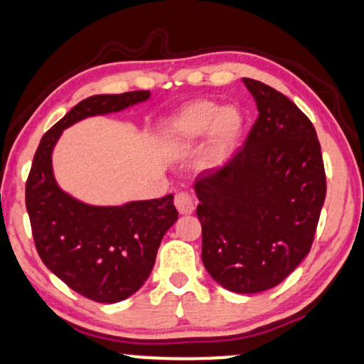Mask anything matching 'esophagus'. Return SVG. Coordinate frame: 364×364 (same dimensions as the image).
Returning a JSON list of instances; mask_svg holds the SVG:
<instances>
[{
	"label": "esophagus",
	"mask_w": 364,
	"mask_h": 364,
	"mask_svg": "<svg viewBox=\"0 0 364 364\" xmlns=\"http://www.w3.org/2000/svg\"><path fill=\"white\" fill-rule=\"evenodd\" d=\"M173 204H176L178 214H182V215L192 214V212H193V200H192V197L188 196L187 192L177 193L176 200H173Z\"/></svg>",
	"instance_id": "34e87169"
}]
</instances>
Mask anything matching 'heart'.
Segmentation results:
<instances>
[{
  "label": "heart",
  "mask_w": 364,
  "mask_h": 364,
  "mask_svg": "<svg viewBox=\"0 0 364 364\" xmlns=\"http://www.w3.org/2000/svg\"><path fill=\"white\" fill-rule=\"evenodd\" d=\"M244 132V115L237 107H220L212 100L188 103L173 117L167 145L176 155H188L205 140V157L210 162L228 157Z\"/></svg>",
  "instance_id": "heart-1"
}]
</instances>
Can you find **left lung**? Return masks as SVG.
I'll use <instances>...</instances> for the list:
<instances>
[{
    "label": "left lung",
    "instance_id": "1",
    "mask_svg": "<svg viewBox=\"0 0 364 364\" xmlns=\"http://www.w3.org/2000/svg\"><path fill=\"white\" fill-rule=\"evenodd\" d=\"M257 107L244 147L196 183L202 262L239 294L271 289L308 256L324 197L323 154L313 124L289 98L242 78Z\"/></svg>",
    "mask_w": 364,
    "mask_h": 364
}]
</instances>
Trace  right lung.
<instances>
[{
  "instance_id": "1",
  "label": "right lung",
  "mask_w": 364,
  "mask_h": 364,
  "mask_svg": "<svg viewBox=\"0 0 364 364\" xmlns=\"http://www.w3.org/2000/svg\"><path fill=\"white\" fill-rule=\"evenodd\" d=\"M149 98V90L85 98L43 135L26 181V210L41 261L68 287L97 303H120L149 279L160 240L178 219L173 196L122 205L87 204L58 186L53 150L68 127Z\"/></svg>"
}]
</instances>
